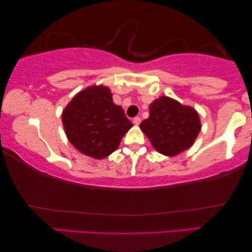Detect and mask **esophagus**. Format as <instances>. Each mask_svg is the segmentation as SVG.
<instances>
[{"instance_id":"obj_1","label":"esophagus","mask_w":252,"mask_h":252,"mask_svg":"<svg viewBox=\"0 0 252 252\" xmlns=\"http://www.w3.org/2000/svg\"><path fill=\"white\" fill-rule=\"evenodd\" d=\"M139 123H141V117L133 118V124H134V125H139Z\"/></svg>"}]
</instances>
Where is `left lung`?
Listing matches in <instances>:
<instances>
[{
	"label": "left lung",
	"instance_id": "obj_1",
	"mask_svg": "<svg viewBox=\"0 0 252 252\" xmlns=\"http://www.w3.org/2000/svg\"><path fill=\"white\" fill-rule=\"evenodd\" d=\"M141 128L160 154L175 156L194 143L201 129L196 111L168 97H160L150 106V117Z\"/></svg>",
	"mask_w": 252,
	"mask_h": 252
}]
</instances>
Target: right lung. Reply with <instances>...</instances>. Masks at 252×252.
<instances>
[{
    "instance_id": "obj_1",
    "label": "right lung",
    "mask_w": 252,
    "mask_h": 252,
    "mask_svg": "<svg viewBox=\"0 0 252 252\" xmlns=\"http://www.w3.org/2000/svg\"><path fill=\"white\" fill-rule=\"evenodd\" d=\"M63 123L69 142L82 154L98 159L116 151L133 126L104 86H93L76 94L63 110Z\"/></svg>"
}]
</instances>
